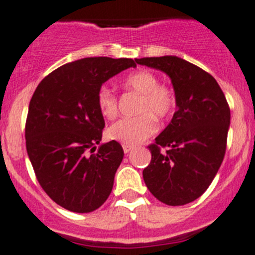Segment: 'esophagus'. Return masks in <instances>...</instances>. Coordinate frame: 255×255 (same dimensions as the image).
I'll list each match as a JSON object with an SVG mask.
<instances>
[{
  "instance_id": "34e87169",
  "label": "esophagus",
  "mask_w": 255,
  "mask_h": 255,
  "mask_svg": "<svg viewBox=\"0 0 255 255\" xmlns=\"http://www.w3.org/2000/svg\"><path fill=\"white\" fill-rule=\"evenodd\" d=\"M134 149V146L133 145H127V144H123V151H125V154H128L130 150H133Z\"/></svg>"
}]
</instances>
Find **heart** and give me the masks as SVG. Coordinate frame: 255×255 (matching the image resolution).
<instances>
[{
  "label": "heart",
  "mask_w": 255,
  "mask_h": 255,
  "mask_svg": "<svg viewBox=\"0 0 255 255\" xmlns=\"http://www.w3.org/2000/svg\"><path fill=\"white\" fill-rule=\"evenodd\" d=\"M158 78L148 70H138L126 76L122 86L127 91L139 95L135 117L122 118L107 129V137L127 145H137L154 134L158 128L155 117L159 120L169 117L175 109L176 96L170 86L158 84ZM97 107L107 120L117 116V96L106 86L97 91Z\"/></svg>",
  "instance_id": "heart-1"
}]
</instances>
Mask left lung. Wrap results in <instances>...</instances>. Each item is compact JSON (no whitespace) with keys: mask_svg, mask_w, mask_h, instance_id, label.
Here are the masks:
<instances>
[{"mask_svg":"<svg viewBox=\"0 0 255 255\" xmlns=\"http://www.w3.org/2000/svg\"><path fill=\"white\" fill-rule=\"evenodd\" d=\"M135 61L165 73L176 96L171 122L148 146L151 160L143 170L144 182L163 204L186 205L206 191L222 164L230 106L215 78L184 59L165 55Z\"/></svg>","mask_w":255,"mask_h":255,"instance_id":"left-lung-1","label":"left lung"}]
</instances>
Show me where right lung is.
I'll return each instance as SVG.
<instances>
[{
    "label": "right lung",
    "mask_w": 255,
    "mask_h": 255,
    "mask_svg": "<svg viewBox=\"0 0 255 255\" xmlns=\"http://www.w3.org/2000/svg\"><path fill=\"white\" fill-rule=\"evenodd\" d=\"M132 66L133 59H80L45 76L30 100L28 156L48 196L71 212H92L111 194L123 149L116 140L96 149L105 127L96 97L104 82Z\"/></svg>",
    "instance_id": "add662e5"
}]
</instances>
